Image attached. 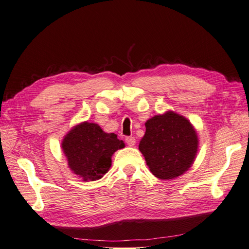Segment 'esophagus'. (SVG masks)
I'll use <instances>...</instances> for the list:
<instances>
[{"instance_id":"34e87169","label":"esophagus","mask_w":249,"mask_h":249,"mask_svg":"<svg viewBox=\"0 0 249 249\" xmlns=\"http://www.w3.org/2000/svg\"><path fill=\"white\" fill-rule=\"evenodd\" d=\"M125 142H126V144L129 145V146H134L135 143H136V139H135V137L130 136V137H126L125 138Z\"/></svg>"}]
</instances>
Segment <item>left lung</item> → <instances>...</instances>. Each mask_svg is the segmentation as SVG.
Here are the masks:
<instances>
[{
    "mask_svg": "<svg viewBox=\"0 0 249 249\" xmlns=\"http://www.w3.org/2000/svg\"><path fill=\"white\" fill-rule=\"evenodd\" d=\"M145 127L139 149L155 177L176 178L189 169L198 141L196 132L185 117L169 111L148 119Z\"/></svg>",
    "mask_w": 249,
    "mask_h": 249,
    "instance_id": "left-lung-1",
    "label": "left lung"
}]
</instances>
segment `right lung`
Masks as SVG:
<instances>
[{"label": "right lung", "instance_id": "right-lung-1", "mask_svg": "<svg viewBox=\"0 0 249 249\" xmlns=\"http://www.w3.org/2000/svg\"><path fill=\"white\" fill-rule=\"evenodd\" d=\"M124 143L114 133H105L99 124L83 123L66 135L62 148L70 168L84 180H95L111 166V157Z\"/></svg>", "mask_w": 249, "mask_h": 249}]
</instances>
